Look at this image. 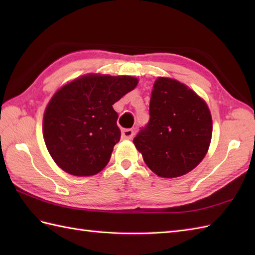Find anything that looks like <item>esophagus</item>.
<instances>
[{
  "mask_svg": "<svg viewBox=\"0 0 255 255\" xmlns=\"http://www.w3.org/2000/svg\"><path fill=\"white\" fill-rule=\"evenodd\" d=\"M133 134H134V131L132 130V129H124L122 132V138L129 140L133 137Z\"/></svg>",
  "mask_w": 255,
  "mask_h": 255,
  "instance_id": "34e87169",
  "label": "esophagus"
}]
</instances>
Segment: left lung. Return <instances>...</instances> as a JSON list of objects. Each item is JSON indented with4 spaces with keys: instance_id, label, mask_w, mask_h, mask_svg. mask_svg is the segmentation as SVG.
I'll list each match as a JSON object with an SVG mask.
<instances>
[{
    "instance_id": "left-lung-1",
    "label": "left lung",
    "mask_w": 255,
    "mask_h": 255,
    "mask_svg": "<svg viewBox=\"0 0 255 255\" xmlns=\"http://www.w3.org/2000/svg\"><path fill=\"white\" fill-rule=\"evenodd\" d=\"M211 136L213 119L205 100L175 79H156L149 124L133 139L149 169L164 178L187 174L207 154Z\"/></svg>"
}]
</instances>
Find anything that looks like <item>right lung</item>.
Instances as JSON below:
<instances>
[{
    "mask_svg": "<svg viewBox=\"0 0 255 255\" xmlns=\"http://www.w3.org/2000/svg\"><path fill=\"white\" fill-rule=\"evenodd\" d=\"M138 82L129 75L88 73L52 95L44 113L42 136L61 170L74 176H91L104 169L121 139L113 105Z\"/></svg>",
    "mask_w": 255,
    "mask_h": 255,
    "instance_id": "right-lung-1",
    "label": "right lung"
}]
</instances>
